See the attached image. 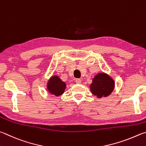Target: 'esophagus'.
<instances>
[{
	"label": "esophagus",
	"mask_w": 146,
	"mask_h": 146,
	"mask_svg": "<svg viewBox=\"0 0 146 146\" xmlns=\"http://www.w3.org/2000/svg\"><path fill=\"white\" fill-rule=\"evenodd\" d=\"M75 82H76V84H81L82 80H80V79L78 78V79H76V80H75Z\"/></svg>",
	"instance_id": "34e87169"
}]
</instances>
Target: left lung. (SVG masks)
I'll return each mask as SVG.
<instances>
[{
  "label": "left lung",
  "instance_id": "8db88e82",
  "mask_svg": "<svg viewBox=\"0 0 146 146\" xmlns=\"http://www.w3.org/2000/svg\"><path fill=\"white\" fill-rule=\"evenodd\" d=\"M115 87L114 80L105 73H99L94 76L90 89L98 98L107 97L112 93Z\"/></svg>",
  "mask_w": 146,
  "mask_h": 146
}]
</instances>
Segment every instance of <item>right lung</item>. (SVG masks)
<instances>
[{
	"label": "right lung",
	"instance_id": "add662e5",
	"mask_svg": "<svg viewBox=\"0 0 146 146\" xmlns=\"http://www.w3.org/2000/svg\"><path fill=\"white\" fill-rule=\"evenodd\" d=\"M66 87L65 82L60 80L58 76H53L50 78L47 84V89L50 94H54L56 96L64 93Z\"/></svg>",
	"mask_w": 146,
	"mask_h": 146
}]
</instances>
